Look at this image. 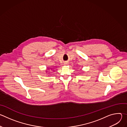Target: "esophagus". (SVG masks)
<instances>
[{
	"label": "esophagus",
	"instance_id": "34e87169",
	"mask_svg": "<svg viewBox=\"0 0 127 127\" xmlns=\"http://www.w3.org/2000/svg\"><path fill=\"white\" fill-rule=\"evenodd\" d=\"M64 65H67V63H64Z\"/></svg>",
	"mask_w": 127,
	"mask_h": 127
}]
</instances>
